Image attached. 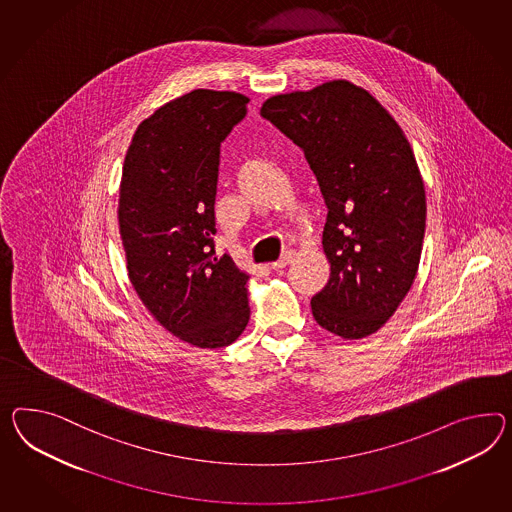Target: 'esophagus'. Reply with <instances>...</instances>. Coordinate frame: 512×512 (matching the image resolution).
I'll return each instance as SVG.
<instances>
[{
	"label": "esophagus",
	"instance_id": "1",
	"mask_svg": "<svg viewBox=\"0 0 512 512\" xmlns=\"http://www.w3.org/2000/svg\"><path fill=\"white\" fill-rule=\"evenodd\" d=\"M293 258H295V252L293 250H288V252H284L282 254V258L278 260V262L271 263V269H275V271H282V269H286L289 263L293 262Z\"/></svg>",
	"mask_w": 512,
	"mask_h": 512
}]
</instances>
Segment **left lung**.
Masks as SVG:
<instances>
[{
  "label": "left lung",
  "mask_w": 512,
  "mask_h": 512,
  "mask_svg": "<svg viewBox=\"0 0 512 512\" xmlns=\"http://www.w3.org/2000/svg\"><path fill=\"white\" fill-rule=\"evenodd\" d=\"M260 115L302 148L327 206V286L312 297L321 327L358 340L407 297L420 265L425 187L394 117L362 87L334 79L276 94Z\"/></svg>",
  "instance_id": "8db88e82"
}]
</instances>
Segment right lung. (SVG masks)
I'll use <instances>...</instances> for the list:
<instances>
[{"mask_svg":"<svg viewBox=\"0 0 512 512\" xmlns=\"http://www.w3.org/2000/svg\"><path fill=\"white\" fill-rule=\"evenodd\" d=\"M249 98L197 89L161 105L128 146L118 226L133 289L172 336L200 349L236 341L250 317L247 282L215 254L221 143Z\"/></svg>","mask_w":512,"mask_h":512,"instance_id":"right-lung-1","label":"right lung"}]
</instances>
